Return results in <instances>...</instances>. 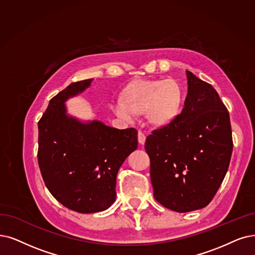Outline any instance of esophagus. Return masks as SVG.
<instances>
[{
    "label": "esophagus",
    "instance_id": "obj_1",
    "mask_svg": "<svg viewBox=\"0 0 255 255\" xmlns=\"http://www.w3.org/2000/svg\"><path fill=\"white\" fill-rule=\"evenodd\" d=\"M145 140H146L145 134L142 133L141 130H139V131H138V141H139V143L143 145V144L145 143Z\"/></svg>",
    "mask_w": 255,
    "mask_h": 255
}]
</instances>
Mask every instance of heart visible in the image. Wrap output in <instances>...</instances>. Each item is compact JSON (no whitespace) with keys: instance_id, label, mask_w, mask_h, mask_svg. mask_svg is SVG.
<instances>
[{"instance_id":"1","label":"heart","mask_w":255,"mask_h":255,"mask_svg":"<svg viewBox=\"0 0 255 255\" xmlns=\"http://www.w3.org/2000/svg\"><path fill=\"white\" fill-rule=\"evenodd\" d=\"M120 101L113 107L118 117L129 120L133 114H145L151 127L163 128L174 124L181 115L184 90L174 78L138 79L122 91Z\"/></svg>"}]
</instances>
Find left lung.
<instances>
[{"instance_id": "1", "label": "left lung", "mask_w": 255, "mask_h": 255, "mask_svg": "<svg viewBox=\"0 0 255 255\" xmlns=\"http://www.w3.org/2000/svg\"><path fill=\"white\" fill-rule=\"evenodd\" d=\"M188 93L174 124L145 141L154 197L188 212L207 206L225 178L232 154L228 110L213 87L186 71Z\"/></svg>"}]
</instances>
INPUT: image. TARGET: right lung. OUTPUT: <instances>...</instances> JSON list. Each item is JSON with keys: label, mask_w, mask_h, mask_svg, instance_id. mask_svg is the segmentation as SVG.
<instances>
[{"label": "right lung", "mask_w": 255, "mask_h": 255, "mask_svg": "<svg viewBox=\"0 0 255 255\" xmlns=\"http://www.w3.org/2000/svg\"><path fill=\"white\" fill-rule=\"evenodd\" d=\"M92 79L69 85L50 100L38 121L37 160L43 180L60 204L79 213L108 209L116 198V177L138 146L137 129H118L67 115L66 100Z\"/></svg>", "instance_id": "add662e5"}]
</instances>
